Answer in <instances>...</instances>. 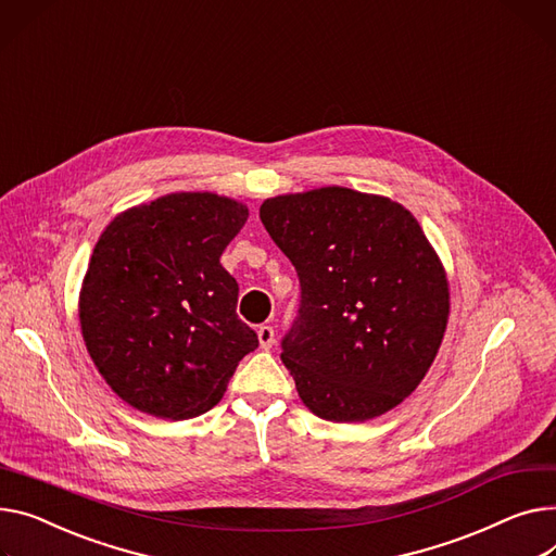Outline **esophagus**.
Masks as SVG:
<instances>
[{"mask_svg":"<svg viewBox=\"0 0 556 556\" xmlns=\"http://www.w3.org/2000/svg\"><path fill=\"white\" fill-rule=\"evenodd\" d=\"M256 338H258V344H262V349H273L275 346V328L273 326H258L256 330Z\"/></svg>","mask_w":556,"mask_h":556,"instance_id":"esophagus-1","label":"esophagus"}]
</instances>
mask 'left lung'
I'll return each mask as SVG.
<instances>
[{"instance_id":"obj_1","label":"left lung","mask_w":556,"mask_h":556,"mask_svg":"<svg viewBox=\"0 0 556 556\" xmlns=\"http://www.w3.org/2000/svg\"><path fill=\"white\" fill-rule=\"evenodd\" d=\"M258 216L302 283L281 359L308 409L374 420L409 397L445 338L450 281L418 218L389 197L328 185Z\"/></svg>"}]
</instances>
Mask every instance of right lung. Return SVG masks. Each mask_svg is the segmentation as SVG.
I'll list each match as a JSON object with an SVG mask.
<instances>
[{
    "instance_id": "obj_1",
    "label": "right lung",
    "mask_w": 556,
    "mask_h": 556,
    "mask_svg": "<svg viewBox=\"0 0 556 556\" xmlns=\"http://www.w3.org/2000/svg\"><path fill=\"white\" fill-rule=\"evenodd\" d=\"M245 220L248 205L230 197L172 192L102 230L80 288V328L100 376L134 409L165 420L210 412L258 346L220 266Z\"/></svg>"
}]
</instances>
